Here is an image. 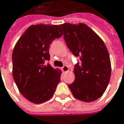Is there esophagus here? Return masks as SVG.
I'll list each match as a JSON object with an SVG mask.
<instances>
[{"mask_svg": "<svg viewBox=\"0 0 124 124\" xmlns=\"http://www.w3.org/2000/svg\"><path fill=\"white\" fill-rule=\"evenodd\" d=\"M62 70L63 72H67V71H68V70H69V67H68L67 65H64V66L62 67Z\"/></svg>", "mask_w": 124, "mask_h": 124, "instance_id": "esophagus-1", "label": "esophagus"}]
</instances>
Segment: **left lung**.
<instances>
[{"label": "left lung", "mask_w": 124, "mask_h": 124, "mask_svg": "<svg viewBox=\"0 0 124 124\" xmlns=\"http://www.w3.org/2000/svg\"><path fill=\"white\" fill-rule=\"evenodd\" d=\"M69 50L80 62L74 66L75 80L69 85L77 99L92 102L105 92L111 75L108 49L99 35L85 23L60 25Z\"/></svg>", "instance_id": "1"}]
</instances>
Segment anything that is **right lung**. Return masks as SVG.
Instances as JSON below:
<instances>
[{"mask_svg":"<svg viewBox=\"0 0 124 124\" xmlns=\"http://www.w3.org/2000/svg\"><path fill=\"white\" fill-rule=\"evenodd\" d=\"M63 33L57 25L37 24L28 28L12 52V75L20 93L35 104L53 96L62 71L46 61L50 60L52 41Z\"/></svg>","mask_w":124,"mask_h":124,"instance_id":"add662e5","label":"right lung"}]
</instances>
